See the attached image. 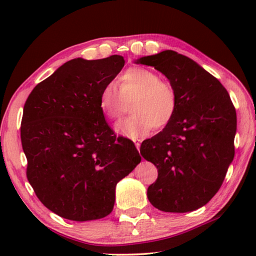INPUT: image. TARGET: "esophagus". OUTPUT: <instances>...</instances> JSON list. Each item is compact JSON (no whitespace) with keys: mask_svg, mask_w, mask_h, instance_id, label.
<instances>
[{"mask_svg":"<svg viewBox=\"0 0 256 256\" xmlns=\"http://www.w3.org/2000/svg\"><path fill=\"white\" fill-rule=\"evenodd\" d=\"M133 142H134V144H136V149L140 148V146H141V141L140 140H133Z\"/></svg>","mask_w":256,"mask_h":256,"instance_id":"esophagus-1","label":"esophagus"}]
</instances>
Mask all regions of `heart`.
<instances>
[{"instance_id":"obj_1","label":"heart","mask_w":256,"mask_h":256,"mask_svg":"<svg viewBox=\"0 0 256 256\" xmlns=\"http://www.w3.org/2000/svg\"><path fill=\"white\" fill-rule=\"evenodd\" d=\"M118 86L107 84L99 94V110L108 120H118L131 102L132 114L115 126V131L126 138H144L152 128L170 124L177 112L178 98L170 81L160 80L150 68L132 66L118 79Z\"/></svg>"}]
</instances>
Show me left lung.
<instances>
[{"label":"left lung","mask_w":256,"mask_h":256,"mask_svg":"<svg viewBox=\"0 0 256 256\" xmlns=\"http://www.w3.org/2000/svg\"><path fill=\"white\" fill-rule=\"evenodd\" d=\"M136 63L162 72L178 98L172 122L141 146L158 170L149 201L164 212L196 210L218 192L234 159L235 107L220 81L188 56L164 50Z\"/></svg>","instance_id":"obj_1"}]
</instances>
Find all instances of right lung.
<instances>
[{"label": "right lung", "instance_id": "1", "mask_svg": "<svg viewBox=\"0 0 256 256\" xmlns=\"http://www.w3.org/2000/svg\"><path fill=\"white\" fill-rule=\"evenodd\" d=\"M123 56L74 58L38 84L26 100L21 144L27 178L47 209L86 222L110 214L115 188L141 157L131 140L116 138L98 100L124 66Z\"/></svg>", "mask_w": 256, "mask_h": 256}]
</instances>
